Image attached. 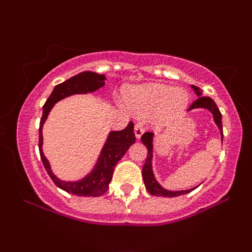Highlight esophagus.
Segmentation results:
<instances>
[{
	"mask_svg": "<svg viewBox=\"0 0 252 252\" xmlns=\"http://www.w3.org/2000/svg\"><path fill=\"white\" fill-rule=\"evenodd\" d=\"M134 132H135V136L136 138H140L141 135L143 134V126L141 123H136L135 126H134Z\"/></svg>",
	"mask_w": 252,
	"mask_h": 252,
	"instance_id": "obj_1",
	"label": "esophagus"
}]
</instances>
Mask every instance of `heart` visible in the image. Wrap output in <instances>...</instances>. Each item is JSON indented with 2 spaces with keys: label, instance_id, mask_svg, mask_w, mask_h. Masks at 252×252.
Segmentation results:
<instances>
[{
  "label": "heart",
  "instance_id": "obj_1",
  "mask_svg": "<svg viewBox=\"0 0 252 252\" xmlns=\"http://www.w3.org/2000/svg\"><path fill=\"white\" fill-rule=\"evenodd\" d=\"M129 109L135 114L153 115L155 122L166 123L184 112L189 104V92L163 84H146L129 89L124 94Z\"/></svg>",
  "mask_w": 252,
  "mask_h": 252
}]
</instances>
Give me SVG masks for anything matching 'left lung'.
I'll list each match as a JSON object with an SVG mask.
<instances>
[{"instance_id":"8db88e82","label":"left lung","mask_w":252,"mask_h":252,"mask_svg":"<svg viewBox=\"0 0 252 252\" xmlns=\"http://www.w3.org/2000/svg\"><path fill=\"white\" fill-rule=\"evenodd\" d=\"M194 89L195 94H198V99H195L194 102L192 103V105L189 106V110L195 109V108H205L207 110H210L211 112L213 114V118H215V122L217 126H218L219 130H220V134H221V141H222V124H221V114L219 111L218 106L215 103V100L210 97H202L201 96V92L196 86H192ZM142 142L146 144L147 149H148V155H147L146 158V162L143 164V168H142V176H143V181L144 185H146V189L150 194L153 195H158V196H178V195H182V194H186V193H189L192 189H186V190H167L162 189V187L158 185V182L155 180L154 174H153V170H152V158H153V134L152 132H144L141 137Z\"/></svg>"}]
</instances>
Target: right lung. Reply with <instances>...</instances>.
Listing matches in <instances>:
<instances>
[{
    "instance_id": "obj_1",
    "label": "right lung",
    "mask_w": 252,
    "mask_h": 252,
    "mask_svg": "<svg viewBox=\"0 0 252 252\" xmlns=\"http://www.w3.org/2000/svg\"><path fill=\"white\" fill-rule=\"evenodd\" d=\"M105 77L103 74L94 73V72H82L77 76L70 78L66 82L58 84L52 91L51 96L46 100L42 110V117L40 121L39 128V152L40 158L47 170L48 175L53 180L54 184L59 189H62L67 193H72L74 195L79 196H100L109 189V184L114 174L115 166L118 161L123 158L129 147L136 141L134 132V123L129 122L126 129L121 131H111L108 136L105 144H104L102 153H100L99 158H98L96 167L88 176L79 181H62L52 173L50 163L47 158H45L42 153V126L45 123L46 118L48 116V112L53 108V105L58 100L63 98L71 96L76 94H88V92H94L102 88L104 85Z\"/></svg>"
}]
</instances>
